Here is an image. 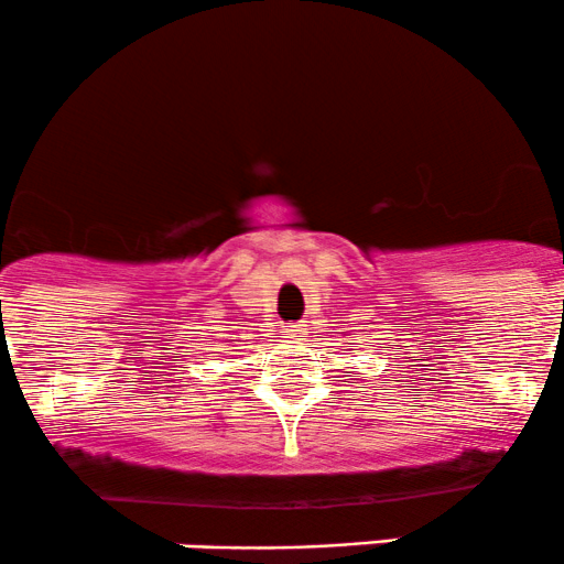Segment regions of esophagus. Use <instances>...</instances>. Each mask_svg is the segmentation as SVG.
<instances>
[{
    "label": "esophagus",
    "instance_id": "obj_1",
    "mask_svg": "<svg viewBox=\"0 0 564 564\" xmlns=\"http://www.w3.org/2000/svg\"><path fill=\"white\" fill-rule=\"evenodd\" d=\"M283 334H286V339H296V336L302 334V328L300 326H286V332H283Z\"/></svg>",
    "mask_w": 564,
    "mask_h": 564
}]
</instances>
